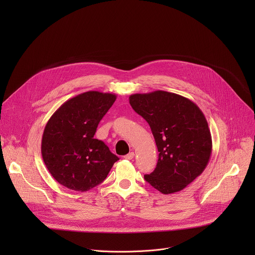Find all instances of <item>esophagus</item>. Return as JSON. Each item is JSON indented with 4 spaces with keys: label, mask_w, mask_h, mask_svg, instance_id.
<instances>
[{
    "label": "esophagus",
    "mask_w": 255,
    "mask_h": 255,
    "mask_svg": "<svg viewBox=\"0 0 255 255\" xmlns=\"http://www.w3.org/2000/svg\"><path fill=\"white\" fill-rule=\"evenodd\" d=\"M134 152H130V153H128V154H126L125 156H124V158L125 159H128V160H131V159H133L134 158Z\"/></svg>",
    "instance_id": "34e87169"
}]
</instances>
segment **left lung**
I'll return each mask as SVG.
<instances>
[{
	"mask_svg": "<svg viewBox=\"0 0 255 255\" xmlns=\"http://www.w3.org/2000/svg\"><path fill=\"white\" fill-rule=\"evenodd\" d=\"M129 103L149 124L159 152L145 180L164 195L184 190L204 171L212 153L203 112L191 100L164 91L131 95Z\"/></svg>",
	"mask_w": 255,
	"mask_h": 255,
	"instance_id": "obj_1",
	"label": "left lung"
}]
</instances>
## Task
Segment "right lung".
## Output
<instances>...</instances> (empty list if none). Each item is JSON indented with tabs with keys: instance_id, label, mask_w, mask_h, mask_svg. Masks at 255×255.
Segmentation results:
<instances>
[{
	"instance_id": "right-lung-1",
	"label": "right lung",
	"mask_w": 255,
	"mask_h": 255,
	"mask_svg": "<svg viewBox=\"0 0 255 255\" xmlns=\"http://www.w3.org/2000/svg\"><path fill=\"white\" fill-rule=\"evenodd\" d=\"M115 101L114 94L86 92L63 103L48 120L41 141L42 158L63 187L87 192L101 184L119 159L94 138Z\"/></svg>"
}]
</instances>
